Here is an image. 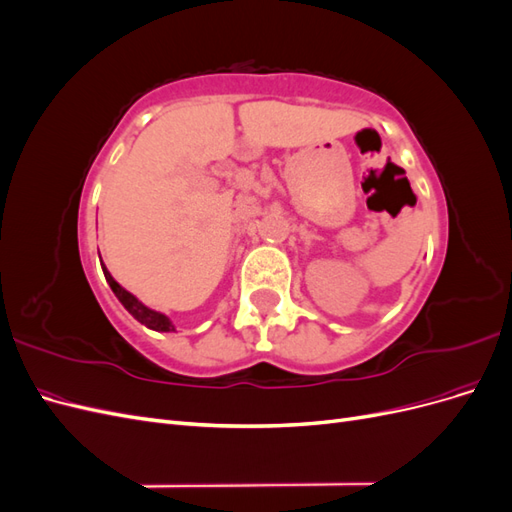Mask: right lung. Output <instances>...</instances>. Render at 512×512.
<instances>
[{
  "instance_id": "obj_1",
  "label": "right lung",
  "mask_w": 512,
  "mask_h": 512,
  "mask_svg": "<svg viewBox=\"0 0 512 512\" xmlns=\"http://www.w3.org/2000/svg\"><path fill=\"white\" fill-rule=\"evenodd\" d=\"M102 271H104V277H106V282H108V286L113 288V292H115V297L121 301V305L128 309V312L138 320V322H143L145 327H149V329H156V331H173L175 327L173 324H170V320L164 316V314H160V312H153V309H149V307H145L141 301H138L134 294H130L128 290H123L115 280H113V275L106 271V267L102 265Z\"/></svg>"
}]
</instances>
